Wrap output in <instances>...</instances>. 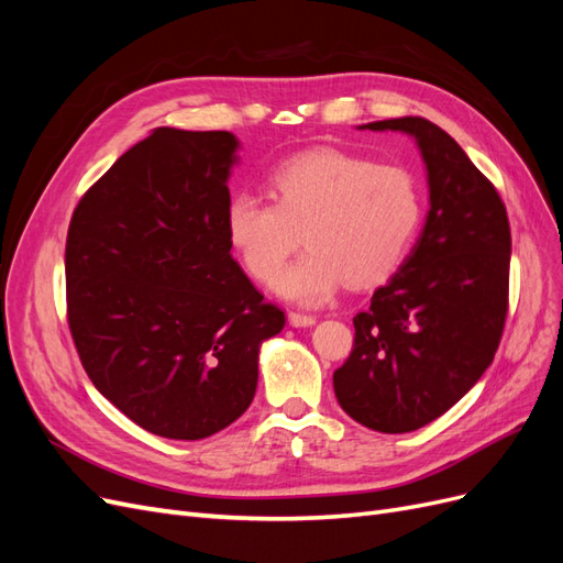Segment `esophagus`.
<instances>
[{"instance_id": "1", "label": "esophagus", "mask_w": 563, "mask_h": 563, "mask_svg": "<svg viewBox=\"0 0 563 563\" xmlns=\"http://www.w3.org/2000/svg\"><path fill=\"white\" fill-rule=\"evenodd\" d=\"M288 321H291V327H312L317 317L305 312H288Z\"/></svg>"}]
</instances>
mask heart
Listing matches in <instances>:
<instances>
[{"label": "heart", "mask_w": 563, "mask_h": 563, "mask_svg": "<svg viewBox=\"0 0 563 563\" xmlns=\"http://www.w3.org/2000/svg\"><path fill=\"white\" fill-rule=\"evenodd\" d=\"M275 201L236 192L228 240L253 279L272 282L305 236L310 251L277 279L298 302L329 300L340 286H373L395 275L413 244L422 199L401 166L319 147L269 174Z\"/></svg>", "instance_id": "1"}]
</instances>
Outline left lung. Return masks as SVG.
I'll use <instances>...</instances> for the list:
<instances>
[{"instance_id":"left-lung-1","label":"left lung","mask_w":563,"mask_h":563,"mask_svg":"<svg viewBox=\"0 0 563 563\" xmlns=\"http://www.w3.org/2000/svg\"><path fill=\"white\" fill-rule=\"evenodd\" d=\"M360 129L411 133L428 166L430 213L411 255L354 317V345L333 373L343 411L401 434L463 399L490 366L509 305L512 234L505 203L465 150L422 117Z\"/></svg>"}]
</instances>
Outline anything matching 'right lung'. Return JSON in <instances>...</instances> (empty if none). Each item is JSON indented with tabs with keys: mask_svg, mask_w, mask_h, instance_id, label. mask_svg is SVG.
Listing matches in <instances>:
<instances>
[{
	"mask_svg": "<svg viewBox=\"0 0 563 563\" xmlns=\"http://www.w3.org/2000/svg\"><path fill=\"white\" fill-rule=\"evenodd\" d=\"M228 131L155 129L100 176L65 242L67 323L96 389L139 428L203 439L253 401L286 317L232 258Z\"/></svg>",
	"mask_w": 563,
	"mask_h": 563,
	"instance_id": "obj_1",
	"label": "right lung"
}]
</instances>
